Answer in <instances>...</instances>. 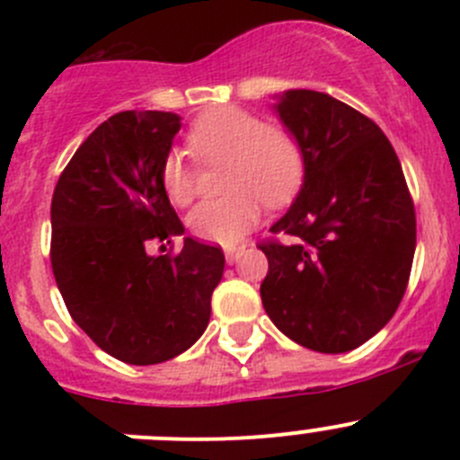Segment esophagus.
Wrapping results in <instances>:
<instances>
[{"instance_id": "34e87169", "label": "esophagus", "mask_w": 460, "mask_h": 460, "mask_svg": "<svg viewBox=\"0 0 460 460\" xmlns=\"http://www.w3.org/2000/svg\"><path fill=\"white\" fill-rule=\"evenodd\" d=\"M243 252H244V244H229V247H225V258H226V262L234 264Z\"/></svg>"}]
</instances>
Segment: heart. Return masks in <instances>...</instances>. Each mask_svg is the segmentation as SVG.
<instances>
[{
    "mask_svg": "<svg viewBox=\"0 0 460 460\" xmlns=\"http://www.w3.org/2000/svg\"><path fill=\"white\" fill-rule=\"evenodd\" d=\"M187 142L204 164L226 162L229 196L204 200L189 216L193 234L207 243L235 244L260 222L262 202L285 207L303 184L305 153L294 133L269 127L244 109L225 106L200 115ZM160 184L171 202L187 207L198 193V169L182 153H169L162 160Z\"/></svg>",
    "mask_w": 460,
    "mask_h": 460,
    "instance_id": "obj_1",
    "label": "heart"
}]
</instances>
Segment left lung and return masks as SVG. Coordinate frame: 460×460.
<instances>
[{"mask_svg":"<svg viewBox=\"0 0 460 460\" xmlns=\"http://www.w3.org/2000/svg\"><path fill=\"white\" fill-rule=\"evenodd\" d=\"M305 153V180L262 243V307L307 349L342 354L396 314L416 249V213L378 124L327 93L294 88L276 104Z\"/></svg>","mask_w":460,"mask_h":460,"instance_id":"1","label":"left lung"}]
</instances>
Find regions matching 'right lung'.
I'll return each mask as SVG.
<instances>
[{
  "mask_svg": "<svg viewBox=\"0 0 460 460\" xmlns=\"http://www.w3.org/2000/svg\"><path fill=\"white\" fill-rule=\"evenodd\" d=\"M180 115L122 111L82 142L50 204V264L68 314L100 349L128 365L187 351L211 316L225 271L220 247L184 238L180 253L148 243L184 234L160 184Z\"/></svg>",
  "mask_w": 460,
  "mask_h": 460,
  "instance_id": "add662e5",
  "label": "right lung"
}]
</instances>
